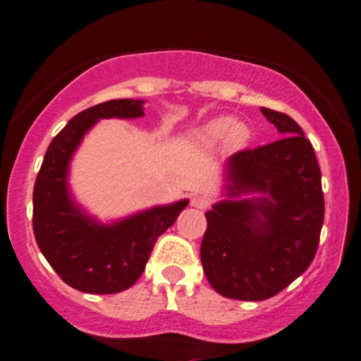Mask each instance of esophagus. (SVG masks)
Masks as SVG:
<instances>
[{"label": "esophagus", "mask_w": 361, "mask_h": 361, "mask_svg": "<svg viewBox=\"0 0 361 361\" xmlns=\"http://www.w3.org/2000/svg\"><path fill=\"white\" fill-rule=\"evenodd\" d=\"M208 204H209V200L207 195H195L193 198H191V207H195L198 209L208 208Z\"/></svg>", "instance_id": "obj_1"}]
</instances>
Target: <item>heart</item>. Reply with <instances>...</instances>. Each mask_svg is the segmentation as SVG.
Here are the masks:
<instances>
[{
	"label": "heart",
	"mask_w": 361,
	"mask_h": 361,
	"mask_svg": "<svg viewBox=\"0 0 361 361\" xmlns=\"http://www.w3.org/2000/svg\"><path fill=\"white\" fill-rule=\"evenodd\" d=\"M250 128L245 123L236 121L233 116H216L204 123L193 133V140L203 147H213L225 140V145L230 149H240L248 143Z\"/></svg>",
	"instance_id": "b5f03b06"
}]
</instances>
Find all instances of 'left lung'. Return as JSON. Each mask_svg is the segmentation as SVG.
<instances>
[{"label":"left lung","instance_id":"left-lung-1","mask_svg":"<svg viewBox=\"0 0 361 361\" xmlns=\"http://www.w3.org/2000/svg\"><path fill=\"white\" fill-rule=\"evenodd\" d=\"M259 109L283 138L228 158V198L204 213L200 252L213 290L243 302L271 298L305 273L325 216L312 143L288 115Z\"/></svg>","mask_w":361,"mask_h":361}]
</instances>
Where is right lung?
Here are the masks:
<instances>
[{
    "instance_id": "obj_1",
    "label": "right lung",
    "mask_w": 361,
    "mask_h": 361,
    "mask_svg": "<svg viewBox=\"0 0 361 361\" xmlns=\"http://www.w3.org/2000/svg\"><path fill=\"white\" fill-rule=\"evenodd\" d=\"M143 99H109L73 116L44 154L33 190V231L41 253L71 288L111 295L133 286L158 236L176 221L188 200L153 207L111 223L90 216L73 200L70 161L81 140L104 118L143 116Z\"/></svg>"
}]
</instances>
